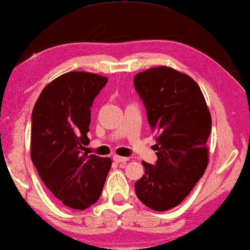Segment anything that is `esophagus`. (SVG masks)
I'll return each mask as SVG.
<instances>
[{
  "label": "esophagus",
  "instance_id": "34e87169",
  "mask_svg": "<svg viewBox=\"0 0 250 250\" xmlns=\"http://www.w3.org/2000/svg\"><path fill=\"white\" fill-rule=\"evenodd\" d=\"M112 159H114V162H116V163H126L129 160L127 157H122L118 155H115L114 157H112Z\"/></svg>",
  "mask_w": 250,
  "mask_h": 250
}]
</instances>
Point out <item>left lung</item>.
Returning <instances> with one entry per match:
<instances>
[{
  "mask_svg": "<svg viewBox=\"0 0 250 250\" xmlns=\"http://www.w3.org/2000/svg\"><path fill=\"white\" fill-rule=\"evenodd\" d=\"M134 85L157 142L156 165L142 162L146 172L135 193L146 206L165 211L182 203L207 168L210 112L196 81L172 67L141 71Z\"/></svg>",
  "mask_w": 250,
  "mask_h": 250,
  "instance_id": "8db88e82",
  "label": "left lung"
}]
</instances>
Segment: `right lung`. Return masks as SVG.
Returning <instances> with one entry per match:
<instances>
[{
	"label": "right lung",
	"mask_w": 250,
	"mask_h": 250,
	"mask_svg": "<svg viewBox=\"0 0 250 250\" xmlns=\"http://www.w3.org/2000/svg\"><path fill=\"white\" fill-rule=\"evenodd\" d=\"M108 78L86 71H69L50 82L33 109L30 158L57 199L73 209L98 201L111 167L110 158L83 152L91 107Z\"/></svg>",
	"instance_id": "1"
}]
</instances>
